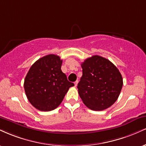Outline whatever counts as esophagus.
Segmentation results:
<instances>
[{"mask_svg": "<svg viewBox=\"0 0 146 146\" xmlns=\"http://www.w3.org/2000/svg\"><path fill=\"white\" fill-rule=\"evenodd\" d=\"M75 86L76 87L77 86H78V81H76V82H75Z\"/></svg>", "mask_w": 146, "mask_h": 146, "instance_id": "34e87169", "label": "esophagus"}]
</instances>
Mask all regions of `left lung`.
<instances>
[{"instance_id": "1", "label": "left lung", "mask_w": 146, "mask_h": 146, "mask_svg": "<svg viewBox=\"0 0 146 146\" xmlns=\"http://www.w3.org/2000/svg\"><path fill=\"white\" fill-rule=\"evenodd\" d=\"M81 66L83 74L78 88L83 103L94 111L111 107L123 86L117 68L109 60L97 55L86 59Z\"/></svg>"}]
</instances>
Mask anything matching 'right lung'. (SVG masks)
<instances>
[{
  "label": "right lung",
  "mask_w": 146,
  "mask_h": 146,
  "mask_svg": "<svg viewBox=\"0 0 146 146\" xmlns=\"http://www.w3.org/2000/svg\"><path fill=\"white\" fill-rule=\"evenodd\" d=\"M62 63L58 56L49 54L36 60L26 75L24 84L26 95L31 105L40 111L55 110L69 88L74 86L62 73Z\"/></svg>",
  "instance_id": "1"
}]
</instances>
